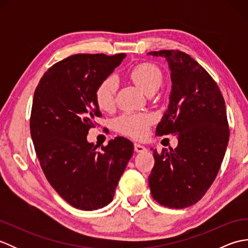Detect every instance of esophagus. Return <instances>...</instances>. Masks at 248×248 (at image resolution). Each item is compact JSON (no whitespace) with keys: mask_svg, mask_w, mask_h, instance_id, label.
Returning a JSON list of instances; mask_svg holds the SVG:
<instances>
[{"mask_svg":"<svg viewBox=\"0 0 248 248\" xmlns=\"http://www.w3.org/2000/svg\"><path fill=\"white\" fill-rule=\"evenodd\" d=\"M134 151L135 152H145V151H147V149L144 146H141L140 144H134Z\"/></svg>","mask_w":248,"mask_h":248,"instance_id":"obj_1","label":"esophagus"}]
</instances>
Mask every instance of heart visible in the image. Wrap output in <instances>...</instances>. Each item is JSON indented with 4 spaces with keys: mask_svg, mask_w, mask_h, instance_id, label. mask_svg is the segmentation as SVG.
I'll return each mask as SVG.
<instances>
[{
    "mask_svg": "<svg viewBox=\"0 0 248 248\" xmlns=\"http://www.w3.org/2000/svg\"><path fill=\"white\" fill-rule=\"evenodd\" d=\"M128 75L135 85L146 93L156 91L162 83L161 70L151 62H139L130 68ZM117 89L118 81L113 76L104 78L98 84L94 91V100L100 109L113 108ZM151 121V116L147 114H124L115 120V128L119 133L130 138L143 139Z\"/></svg>",
    "mask_w": 248,
    "mask_h": 248,
    "instance_id": "b5f03b06",
    "label": "heart"
}]
</instances>
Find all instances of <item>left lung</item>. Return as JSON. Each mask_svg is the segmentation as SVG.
Wrapping results in <instances>:
<instances>
[{"label": "left lung", "mask_w": 248, "mask_h": 248, "mask_svg": "<svg viewBox=\"0 0 248 248\" xmlns=\"http://www.w3.org/2000/svg\"><path fill=\"white\" fill-rule=\"evenodd\" d=\"M148 54L164 56L171 71L170 105L155 134L179 140L175 149L154 150L151 195L167 208H187L203 197L223 162L229 140L225 101L217 82L188 54L179 50Z\"/></svg>", "instance_id": "8db88e82"}]
</instances>
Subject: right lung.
Listing matches in <instances>:
<instances>
[{
  "instance_id": "1",
  "label": "right lung",
  "mask_w": 248,
  "mask_h": 248,
  "mask_svg": "<svg viewBox=\"0 0 248 248\" xmlns=\"http://www.w3.org/2000/svg\"><path fill=\"white\" fill-rule=\"evenodd\" d=\"M124 57L68 56L51 66L35 89L30 129L37 157L51 186L77 209L92 211L112 202L133 155L124 138L110 140L100 151L86 139L101 117L96 87Z\"/></svg>"
}]
</instances>
